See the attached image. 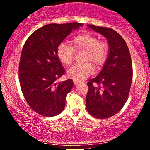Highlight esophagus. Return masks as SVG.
<instances>
[{
    "instance_id": "esophagus-1",
    "label": "esophagus",
    "mask_w": 150,
    "mask_h": 150,
    "mask_svg": "<svg viewBox=\"0 0 150 150\" xmlns=\"http://www.w3.org/2000/svg\"><path fill=\"white\" fill-rule=\"evenodd\" d=\"M74 84H75V85H79V84H80V82H79V81H76V80H74Z\"/></svg>"
}]
</instances>
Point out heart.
<instances>
[{
	"label": "heart",
	"instance_id": "1",
	"mask_svg": "<svg viewBox=\"0 0 150 150\" xmlns=\"http://www.w3.org/2000/svg\"><path fill=\"white\" fill-rule=\"evenodd\" d=\"M75 51H85L84 62H92L96 66L103 65L107 58L109 47L105 41H99L98 37L89 32H83L75 36L71 40V46L62 42L58 44L56 55L59 61L65 65H70L74 61ZM94 71L89 63L75 65L67 72L70 78L76 81H82L87 78Z\"/></svg>",
	"mask_w": 150,
	"mask_h": 150
}]
</instances>
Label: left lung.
I'll use <instances>...</instances> for the list:
<instances>
[{"mask_svg":"<svg viewBox=\"0 0 150 150\" xmlns=\"http://www.w3.org/2000/svg\"><path fill=\"white\" fill-rule=\"evenodd\" d=\"M87 27L106 38L109 51L100 73L87 82L86 107L92 116L107 118L118 113L128 99L132 79L131 57L125 40L116 31L91 25Z\"/></svg>","mask_w":150,"mask_h":150,"instance_id":"1","label":"left lung"}]
</instances>
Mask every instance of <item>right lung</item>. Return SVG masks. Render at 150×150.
<instances>
[{
	"mask_svg": "<svg viewBox=\"0 0 150 150\" xmlns=\"http://www.w3.org/2000/svg\"><path fill=\"white\" fill-rule=\"evenodd\" d=\"M82 25L78 22L44 25L31 34L22 48L19 64L22 94L31 108L43 116H57L64 109L73 81L56 82L65 72L56 49L72 31Z\"/></svg>",
	"mask_w": 150,
	"mask_h": 150,
	"instance_id": "add662e5",
	"label": "right lung"
}]
</instances>
